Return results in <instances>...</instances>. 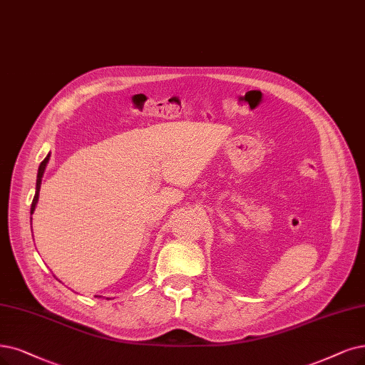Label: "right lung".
Segmentation results:
<instances>
[{
	"instance_id": "obj_1",
	"label": "right lung",
	"mask_w": 365,
	"mask_h": 365,
	"mask_svg": "<svg viewBox=\"0 0 365 365\" xmlns=\"http://www.w3.org/2000/svg\"><path fill=\"white\" fill-rule=\"evenodd\" d=\"M49 156H51V153H48V156L40 162V165H38V170H37V180H36V194H34V198H33V203H31V215L34 213V210H36V206H37V201H38V192H40V185H42V178H43V173H45V170H46V165H48V162H49ZM33 220V218H31ZM31 232H33V228H31ZM101 298V296H99Z\"/></svg>"
}]
</instances>
